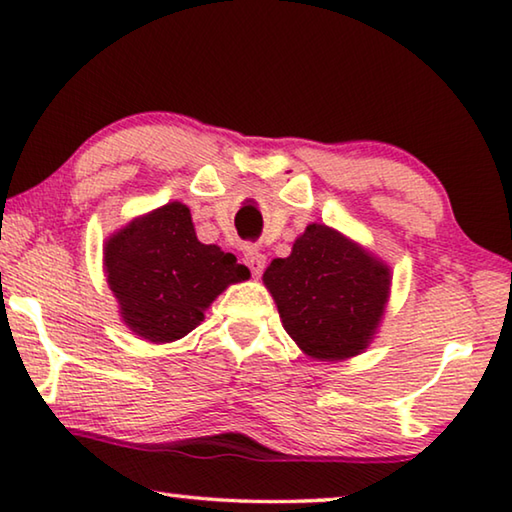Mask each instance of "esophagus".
<instances>
[{
    "label": "esophagus",
    "instance_id": "esophagus-1",
    "mask_svg": "<svg viewBox=\"0 0 512 512\" xmlns=\"http://www.w3.org/2000/svg\"><path fill=\"white\" fill-rule=\"evenodd\" d=\"M245 265L249 267L251 274H254L256 279H258V276H261L263 270H265V256L258 249H254V247H247V251H245Z\"/></svg>",
    "mask_w": 512,
    "mask_h": 512
}]
</instances>
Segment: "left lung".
<instances>
[{
	"instance_id": "left-lung-1",
	"label": "left lung",
	"mask_w": 512,
	"mask_h": 512,
	"mask_svg": "<svg viewBox=\"0 0 512 512\" xmlns=\"http://www.w3.org/2000/svg\"><path fill=\"white\" fill-rule=\"evenodd\" d=\"M263 283L303 355L342 362L364 353L378 335L391 267L342 231L312 222L288 258H274Z\"/></svg>"
}]
</instances>
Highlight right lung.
<instances>
[{"label": "right lung", "instance_id": "obj_1", "mask_svg": "<svg viewBox=\"0 0 512 512\" xmlns=\"http://www.w3.org/2000/svg\"><path fill=\"white\" fill-rule=\"evenodd\" d=\"M103 270L121 321L150 344L186 337L229 285L249 279L236 256L197 240L191 209L177 200L116 229Z\"/></svg>", "mask_w": 512, "mask_h": 512}]
</instances>
